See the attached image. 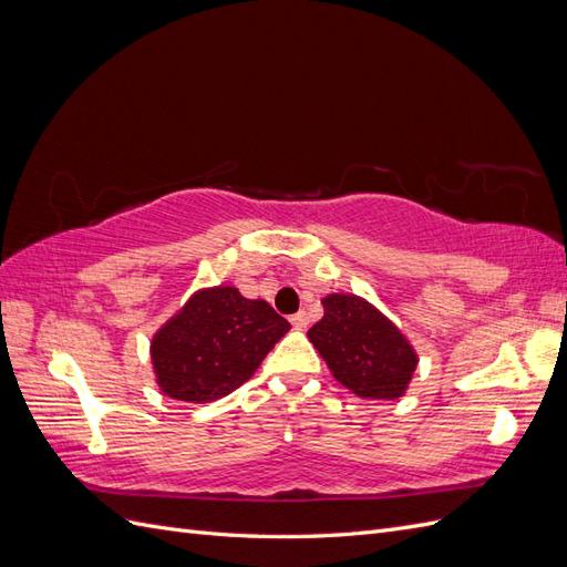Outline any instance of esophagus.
<instances>
[{
  "label": "esophagus",
  "mask_w": 567,
  "mask_h": 567,
  "mask_svg": "<svg viewBox=\"0 0 567 567\" xmlns=\"http://www.w3.org/2000/svg\"><path fill=\"white\" fill-rule=\"evenodd\" d=\"M290 323L302 331V329H307V323H310V317H307V312H298V315L290 317Z\"/></svg>",
  "instance_id": "34e87169"
}]
</instances>
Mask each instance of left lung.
Segmentation results:
<instances>
[{
    "label": "left lung",
    "instance_id": "left-lung-1",
    "mask_svg": "<svg viewBox=\"0 0 567 567\" xmlns=\"http://www.w3.org/2000/svg\"><path fill=\"white\" fill-rule=\"evenodd\" d=\"M323 317L307 331L333 379L364 400H400L419 354L379 307L354 293H329Z\"/></svg>",
    "mask_w": 567,
    "mask_h": 567
}]
</instances>
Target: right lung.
<instances>
[{"label":"right lung","mask_w":567,"mask_h":567,"mask_svg":"<svg viewBox=\"0 0 567 567\" xmlns=\"http://www.w3.org/2000/svg\"><path fill=\"white\" fill-rule=\"evenodd\" d=\"M288 329L267 300H248L236 286L198 288L153 333V375L167 398L215 402L244 385Z\"/></svg>","instance_id":"1"}]
</instances>
